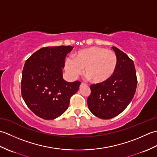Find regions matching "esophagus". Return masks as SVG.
Instances as JSON below:
<instances>
[{
    "label": "esophagus",
    "instance_id": "esophagus-1",
    "mask_svg": "<svg viewBox=\"0 0 157 157\" xmlns=\"http://www.w3.org/2000/svg\"><path fill=\"white\" fill-rule=\"evenodd\" d=\"M82 85H86V84H84V83H82V84H81V86H82Z\"/></svg>",
    "mask_w": 157,
    "mask_h": 157
}]
</instances>
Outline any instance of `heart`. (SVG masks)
Masks as SVG:
<instances>
[{"mask_svg": "<svg viewBox=\"0 0 157 157\" xmlns=\"http://www.w3.org/2000/svg\"><path fill=\"white\" fill-rule=\"evenodd\" d=\"M75 59L67 58L65 69L73 79L78 78L84 68V73L94 84H102L112 78L117 65L115 53L103 47L92 46L75 54Z\"/></svg>", "mask_w": 157, "mask_h": 157, "instance_id": "obj_1", "label": "heart"}]
</instances>
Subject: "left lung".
Returning a JSON list of instances; mask_svg holds the SVG:
<instances>
[{
	"instance_id": "8db88e82",
	"label": "left lung",
	"mask_w": 157,
	"mask_h": 157,
	"mask_svg": "<svg viewBox=\"0 0 157 157\" xmlns=\"http://www.w3.org/2000/svg\"><path fill=\"white\" fill-rule=\"evenodd\" d=\"M112 48L117 57L114 75L104 83L91 85L87 100L90 111L103 119L115 117L124 111L134 98L137 86L134 61L118 48Z\"/></svg>"
}]
</instances>
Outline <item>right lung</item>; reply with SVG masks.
I'll return each instance as SVG.
<instances>
[{"label":"right lung","mask_w":157,"mask_h":157,"mask_svg":"<svg viewBox=\"0 0 157 157\" xmlns=\"http://www.w3.org/2000/svg\"><path fill=\"white\" fill-rule=\"evenodd\" d=\"M71 46L44 47L25 61L22 71L21 95L35 115L44 119H55L69 107L71 96L81 82H66L63 78L66 55Z\"/></svg>","instance_id":"obj_1"}]
</instances>
